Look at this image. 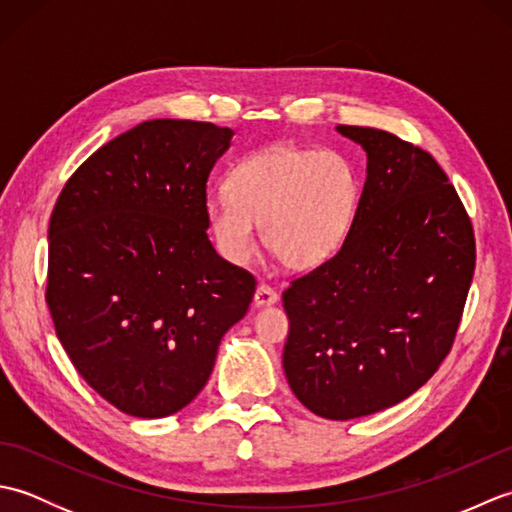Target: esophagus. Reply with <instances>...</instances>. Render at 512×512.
<instances>
[{
	"label": "esophagus",
	"mask_w": 512,
	"mask_h": 512,
	"mask_svg": "<svg viewBox=\"0 0 512 512\" xmlns=\"http://www.w3.org/2000/svg\"><path fill=\"white\" fill-rule=\"evenodd\" d=\"M277 292L270 288V286H257V290H255V306L257 308H266V306H273V303H277Z\"/></svg>",
	"instance_id": "1"
}]
</instances>
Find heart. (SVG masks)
<instances>
[{
	"instance_id": "1",
	"label": "heart",
	"mask_w": 512,
	"mask_h": 512,
	"mask_svg": "<svg viewBox=\"0 0 512 512\" xmlns=\"http://www.w3.org/2000/svg\"><path fill=\"white\" fill-rule=\"evenodd\" d=\"M226 195H209L204 224L228 264L246 266L262 242L279 264L308 273L339 253L361 198L352 160L297 145L259 149L231 167Z\"/></svg>"
}]
</instances>
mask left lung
<instances>
[{"mask_svg":"<svg viewBox=\"0 0 512 512\" xmlns=\"http://www.w3.org/2000/svg\"><path fill=\"white\" fill-rule=\"evenodd\" d=\"M350 233L284 292V374L303 407L352 420L409 398L447 358L475 270L469 215L427 151L372 127Z\"/></svg>","mask_w":512,"mask_h":512,"instance_id":"1","label":"left lung"}]
</instances>
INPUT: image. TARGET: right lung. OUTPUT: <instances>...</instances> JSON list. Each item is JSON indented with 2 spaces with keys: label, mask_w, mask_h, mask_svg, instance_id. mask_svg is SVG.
Here are the masks:
<instances>
[{
  "label": "right lung",
  "mask_w": 512,
  "mask_h": 512,
  "mask_svg": "<svg viewBox=\"0 0 512 512\" xmlns=\"http://www.w3.org/2000/svg\"><path fill=\"white\" fill-rule=\"evenodd\" d=\"M213 123H140L83 162L48 228L46 301L85 383L136 418L187 407L255 279L215 253L206 180L231 147Z\"/></svg>",
  "instance_id": "1"
}]
</instances>
